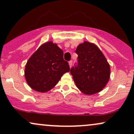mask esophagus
<instances>
[{"label": "esophagus", "mask_w": 134, "mask_h": 134, "mask_svg": "<svg viewBox=\"0 0 134 134\" xmlns=\"http://www.w3.org/2000/svg\"><path fill=\"white\" fill-rule=\"evenodd\" d=\"M69 67H70V68H71L72 65V61L70 60V62H69Z\"/></svg>", "instance_id": "34e87169"}]
</instances>
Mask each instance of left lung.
Returning <instances> with one entry per match:
<instances>
[{"mask_svg":"<svg viewBox=\"0 0 134 134\" xmlns=\"http://www.w3.org/2000/svg\"><path fill=\"white\" fill-rule=\"evenodd\" d=\"M78 64L70 69L77 87L86 95L100 92L110 77V66L98 46L89 41L79 44L76 50Z\"/></svg>","mask_w":134,"mask_h":134,"instance_id":"obj_1","label":"left lung"}]
</instances>
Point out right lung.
Segmentation results:
<instances>
[{"label":"right lung","instance_id":"obj_1","mask_svg":"<svg viewBox=\"0 0 134 134\" xmlns=\"http://www.w3.org/2000/svg\"><path fill=\"white\" fill-rule=\"evenodd\" d=\"M69 71L70 67L64 60L62 50L50 41L41 44L30 57L26 64L24 76L32 90L46 93Z\"/></svg>","mask_w":134,"mask_h":134}]
</instances>
